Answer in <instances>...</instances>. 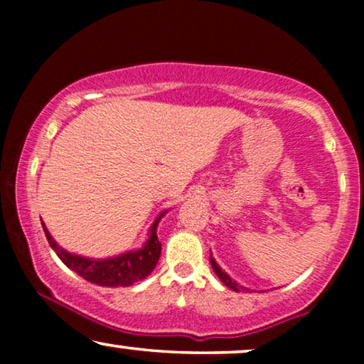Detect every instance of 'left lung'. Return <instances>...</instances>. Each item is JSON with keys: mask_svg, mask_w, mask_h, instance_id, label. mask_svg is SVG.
<instances>
[{"mask_svg": "<svg viewBox=\"0 0 364 364\" xmlns=\"http://www.w3.org/2000/svg\"><path fill=\"white\" fill-rule=\"evenodd\" d=\"M210 265H212V268H213V272H215V275H217L218 278H220V282H222L225 287L230 288V290H233V291H245V290H247L245 287H240L237 282H233L232 278L228 277V273L223 272L222 268L218 267V263L215 262V258H213V257H210Z\"/></svg>", "mask_w": 364, "mask_h": 364, "instance_id": "1", "label": "left lung"}]
</instances>
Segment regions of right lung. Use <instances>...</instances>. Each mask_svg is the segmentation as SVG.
Masks as SVG:
<instances>
[{
	"mask_svg": "<svg viewBox=\"0 0 364 364\" xmlns=\"http://www.w3.org/2000/svg\"><path fill=\"white\" fill-rule=\"evenodd\" d=\"M167 212L168 210L161 212V215L156 218V222L152 223L151 230L147 233L149 238L141 248L109 258H89L64 250L51 237V233H49L43 220L41 223L49 245L56 252V255L61 258L64 265L71 268L73 272H76L77 275H81L84 280L94 283V285L116 288L131 287L136 282L144 280L156 268L162 248V243L157 238V225Z\"/></svg>",
	"mask_w": 364,
	"mask_h": 364,
	"instance_id": "obj_1",
	"label": "right lung"
}]
</instances>
